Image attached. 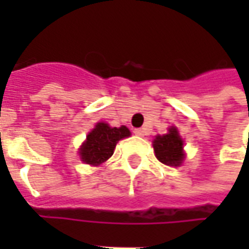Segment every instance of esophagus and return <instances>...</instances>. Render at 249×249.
<instances>
[{"label":"esophagus","mask_w":249,"mask_h":249,"mask_svg":"<svg viewBox=\"0 0 249 249\" xmlns=\"http://www.w3.org/2000/svg\"><path fill=\"white\" fill-rule=\"evenodd\" d=\"M133 132H135L136 136H144V135H145V130L141 129V128H137V129H135Z\"/></svg>","instance_id":"esophagus-1"}]
</instances>
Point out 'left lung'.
<instances>
[{
	"label": "left lung",
	"mask_w": 249,
	"mask_h": 249,
	"mask_svg": "<svg viewBox=\"0 0 249 249\" xmlns=\"http://www.w3.org/2000/svg\"><path fill=\"white\" fill-rule=\"evenodd\" d=\"M153 149L157 160L165 165L178 167L184 160L183 140L176 128H171L167 135L157 136L153 140Z\"/></svg>",
	"instance_id": "left-lung-1"
}]
</instances>
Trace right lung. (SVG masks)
<instances>
[{"label": "right lung", "mask_w": 249, "mask_h": 249, "mask_svg": "<svg viewBox=\"0 0 249 249\" xmlns=\"http://www.w3.org/2000/svg\"><path fill=\"white\" fill-rule=\"evenodd\" d=\"M128 136H130V132L124 125L120 128H110L105 123H98L80 148L81 160L90 165L103 164L113 155L116 144Z\"/></svg>", "instance_id": "add662e5"}]
</instances>
